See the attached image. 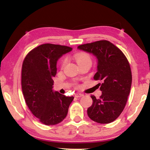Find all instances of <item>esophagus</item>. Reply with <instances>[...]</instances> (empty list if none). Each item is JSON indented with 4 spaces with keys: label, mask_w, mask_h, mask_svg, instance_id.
Returning <instances> with one entry per match:
<instances>
[{
    "label": "esophagus",
    "mask_w": 150,
    "mask_h": 150,
    "mask_svg": "<svg viewBox=\"0 0 150 150\" xmlns=\"http://www.w3.org/2000/svg\"><path fill=\"white\" fill-rule=\"evenodd\" d=\"M83 96V94H81V93H76L75 94V96H76V97H77V98L81 97V96Z\"/></svg>",
    "instance_id": "obj_1"
}]
</instances>
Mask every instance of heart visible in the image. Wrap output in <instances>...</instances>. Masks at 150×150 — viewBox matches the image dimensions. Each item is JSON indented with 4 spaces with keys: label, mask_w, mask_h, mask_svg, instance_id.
Segmentation results:
<instances>
[{
    "label": "heart",
    "mask_w": 150,
    "mask_h": 150,
    "mask_svg": "<svg viewBox=\"0 0 150 150\" xmlns=\"http://www.w3.org/2000/svg\"><path fill=\"white\" fill-rule=\"evenodd\" d=\"M74 59L79 66L84 64L91 65V63H92V60H91L90 55L86 54V53H77V54L74 55ZM65 63L66 60L65 59L63 61L62 67L65 65Z\"/></svg>",
    "instance_id": "heart-1"
}]
</instances>
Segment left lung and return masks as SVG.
Returning <instances> with one entry per match:
<instances>
[{
  "mask_svg": "<svg viewBox=\"0 0 150 150\" xmlns=\"http://www.w3.org/2000/svg\"><path fill=\"white\" fill-rule=\"evenodd\" d=\"M97 59V72L94 79L100 80V98L91 95L93 104L87 109L91 120L100 124L115 120L123 111L130 92L132 72L126 57L120 50L106 40L78 46Z\"/></svg>",
  "mask_w": 150,
  "mask_h": 150,
  "instance_id": "left-lung-1",
  "label": "left lung"
}]
</instances>
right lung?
I'll list each match as a JSON object with an SVG mask.
<instances>
[{
    "instance_id": "obj_1",
    "label": "right lung",
    "mask_w": 150,
    "mask_h": 150,
    "mask_svg": "<svg viewBox=\"0 0 150 150\" xmlns=\"http://www.w3.org/2000/svg\"><path fill=\"white\" fill-rule=\"evenodd\" d=\"M71 50L65 45L42 44L30 51L23 62L22 89L25 101L33 115L45 125L63 121L74 98L53 90L57 61Z\"/></svg>"
}]
</instances>
